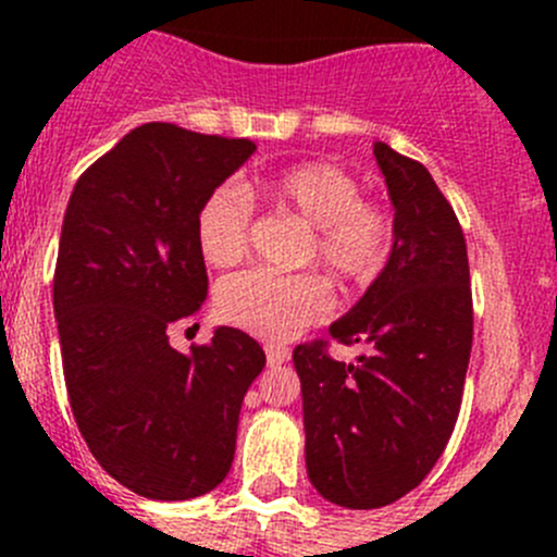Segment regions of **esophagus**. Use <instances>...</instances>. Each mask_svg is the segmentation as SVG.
<instances>
[{
    "mask_svg": "<svg viewBox=\"0 0 557 557\" xmlns=\"http://www.w3.org/2000/svg\"><path fill=\"white\" fill-rule=\"evenodd\" d=\"M290 358V350L285 345H267V363L269 367H283Z\"/></svg>",
    "mask_w": 557,
    "mask_h": 557,
    "instance_id": "esophagus-1",
    "label": "esophagus"
}]
</instances>
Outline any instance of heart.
Segmentation results:
<instances>
[{"label": "heart", "instance_id": "obj_1", "mask_svg": "<svg viewBox=\"0 0 557 557\" xmlns=\"http://www.w3.org/2000/svg\"><path fill=\"white\" fill-rule=\"evenodd\" d=\"M263 199L307 232L305 263H318L339 285H369L385 272L398 228L391 207L363 199L352 174L323 161H301L258 180ZM252 207L234 185H218L196 212V245L210 267H234L250 247ZM215 307L226 323L263 339H290L329 312V290L312 274L280 277L247 269L223 280Z\"/></svg>", "mask_w": 557, "mask_h": 557}]
</instances>
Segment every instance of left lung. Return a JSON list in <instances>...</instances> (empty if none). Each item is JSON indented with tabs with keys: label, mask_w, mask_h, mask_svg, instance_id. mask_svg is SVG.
I'll list each match as a JSON object with an SVG mask.
<instances>
[{
	"label": "left lung",
	"mask_w": 557,
	"mask_h": 557,
	"mask_svg": "<svg viewBox=\"0 0 557 557\" xmlns=\"http://www.w3.org/2000/svg\"><path fill=\"white\" fill-rule=\"evenodd\" d=\"M396 210V250L329 342L294 350L305 398L307 474L323 498L377 509L425 480L450 442L469 369L474 310L463 228L420 161L374 143Z\"/></svg>",
	"instance_id": "8db88e82"
}]
</instances>
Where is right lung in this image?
<instances>
[{
  "label": "right lung",
  "instance_id": "1",
  "mask_svg": "<svg viewBox=\"0 0 557 557\" xmlns=\"http://www.w3.org/2000/svg\"><path fill=\"white\" fill-rule=\"evenodd\" d=\"M252 150L145 123L81 174L66 205L53 274L66 393L88 450L137 496H205L232 469L267 356L228 325L185 356L170 329L207 299L196 212Z\"/></svg>",
  "mask_w": 557,
  "mask_h": 557
}]
</instances>
